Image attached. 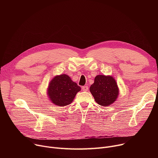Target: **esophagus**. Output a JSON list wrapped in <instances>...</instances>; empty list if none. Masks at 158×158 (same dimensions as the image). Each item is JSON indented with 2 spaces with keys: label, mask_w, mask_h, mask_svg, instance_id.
Instances as JSON below:
<instances>
[{
  "label": "esophagus",
  "mask_w": 158,
  "mask_h": 158,
  "mask_svg": "<svg viewBox=\"0 0 158 158\" xmlns=\"http://www.w3.org/2000/svg\"><path fill=\"white\" fill-rule=\"evenodd\" d=\"M82 91H85V92H86V91L88 90V86H84L82 87Z\"/></svg>",
  "instance_id": "obj_1"
}]
</instances>
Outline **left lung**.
Wrapping results in <instances>:
<instances>
[{
  "mask_svg": "<svg viewBox=\"0 0 158 158\" xmlns=\"http://www.w3.org/2000/svg\"><path fill=\"white\" fill-rule=\"evenodd\" d=\"M89 91L96 102L104 107L114 103L119 95L117 82L111 76L97 75Z\"/></svg>",
  "mask_w": 158,
  "mask_h": 158,
  "instance_id": "obj_1",
  "label": "left lung"
}]
</instances>
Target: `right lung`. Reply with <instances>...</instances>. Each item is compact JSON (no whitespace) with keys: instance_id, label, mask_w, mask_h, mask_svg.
Wrapping results in <instances>:
<instances>
[{"instance_id":"obj_1","label":"right lung","mask_w":158,"mask_h":158,"mask_svg":"<svg viewBox=\"0 0 158 158\" xmlns=\"http://www.w3.org/2000/svg\"><path fill=\"white\" fill-rule=\"evenodd\" d=\"M81 87L66 74L55 76L50 81L47 88V95L50 101L58 106L71 104Z\"/></svg>"}]
</instances>
